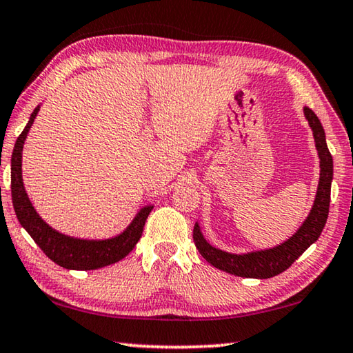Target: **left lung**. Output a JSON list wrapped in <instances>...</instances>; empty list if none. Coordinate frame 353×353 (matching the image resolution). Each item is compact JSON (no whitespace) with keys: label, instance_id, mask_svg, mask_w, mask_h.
I'll list each match as a JSON object with an SVG mask.
<instances>
[{"label":"left lung","instance_id":"8db88e82","mask_svg":"<svg viewBox=\"0 0 353 353\" xmlns=\"http://www.w3.org/2000/svg\"><path fill=\"white\" fill-rule=\"evenodd\" d=\"M310 128L313 130L316 151L319 155V183L312 210H310L307 219L299 227L297 232L290 240L279 244L276 248L255 250L248 254H230L218 248H213L210 243L202 235L199 224H194L193 240L199 254L204 259L218 268L221 271L234 274L238 277L248 279H270L283 272L301 256L312 244L318 240L322 229L327 223L328 207H330V188L333 181V159L327 148L324 128L316 117V113L305 107L303 109Z\"/></svg>","mask_w":353,"mask_h":353}]
</instances>
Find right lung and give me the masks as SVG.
I'll use <instances>...</instances> for the list:
<instances>
[{"mask_svg": "<svg viewBox=\"0 0 353 353\" xmlns=\"http://www.w3.org/2000/svg\"><path fill=\"white\" fill-rule=\"evenodd\" d=\"M39 110L40 105L35 107L31 113L26 128L23 129V132L15 141L14 152H12L10 159L12 204H14L17 218H19L23 229L31 235L32 240L43 250L48 259H51L65 270L90 271L113 265V263L124 259L139 243L143 234V227H145L146 219L154 205H145L140 208L132 223L121 234L107 238V240H83V238L68 236L54 230L50 224H46L40 218V214L35 212L31 201H29L21 176L23 145H25L28 132Z\"/></svg>", "mask_w": 353, "mask_h": 353, "instance_id": "1", "label": "right lung"}]
</instances>
